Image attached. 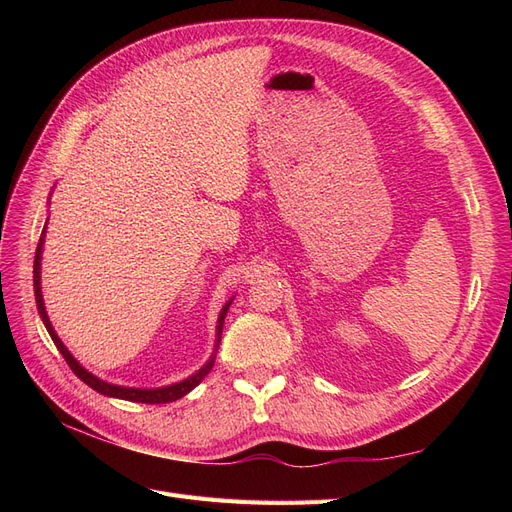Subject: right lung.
I'll return each instance as SVG.
<instances>
[{
	"label": "right lung",
	"instance_id": "1",
	"mask_svg": "<svg viewBox=\"0 0 512 512\" xmlns=\"http://www.w3.org/2000/svg\"><path fill=\"white\" fill-rule=\"evenodd\" d=\"M44 232L46 228L42 230L40 235V241H38V247H36V258H34V292H36V305H38V314L44 322L46 331H49L53 344L57 346V350L61 352V356H64L66 363L70 365V369L74 371L76 376H79L87 386H91V389L106 395V397H119V399H126V401H136V404H170V401H177L181 399L183 395H188L194 386H198L200 382H203V378L209 374L213 363H215V350H218L220 346V337H222V327H224V318H226V312L228 307L232 303V299L222 307L220 312V318H218V333H215V350L211 354V359L200 367L194 376L185 378L177 384H168V386H162V389H132V386H117V384H111V382H104L100 378H96L94 374H89V371L74 359V356L68 352V348L64 346V342L57 337L53 324L49 320V316H46V309H44V299H42V288H40V260H42V245H44Z\"/></svg>",
	"mask_w": 512,
	"mask_h": 512
}]
</instances>
